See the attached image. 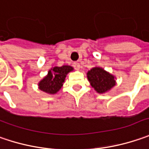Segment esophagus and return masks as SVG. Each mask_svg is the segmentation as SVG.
I'll return each mask as SVG.
<instances>
[{
	"instance_id": "34e87169",
	"label": "esophagus",
	"mask_w": 149,
	"mask_h": 149,
	"mask_svg": "<svg viewBox=\"0 0 149 149\" xmlns=\"http://www.w3.org/2000/svg\"><path fill=\"white\" fill-rule=\"evenodd\" d=\"M73 67L76 70H79L80 69V63L79 62H74L73 63Z\"/></svg>"
}]
</instances>
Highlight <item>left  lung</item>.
<instances>
[{"mask_svg":"<svg viewBox=\"0 0 149 149\" xmlns=\"http://www.w3.org/2000/svg\"><path fill=\"white\" fill-rule=\"evenodd\" d=\"M87 75L91 86L98 93L108 92L116 85L115 77L99 67L92 68Z\"/></svg>","mask_w":149,"mask_h":149,"instance_id":"8db88e82","label":"left lung"}]
</instances>
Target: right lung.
<instances>
[{"label":"right lung","instance_id":"right-lung-1","mask_svg":"<svg viewBox=\"0 0 149 149\" xmlns=\"http://www.w3.org/2000/svg\"><path fill=\"white\" fill-rule=\"evenodd\" d=\"M72 71L73 68L68 65L51 68L47 75L38 83L39 89L48 94L56 93L62 88L67 75Z\"/></svg>","mask_w":149,"mask_h":149}]
</instances>
